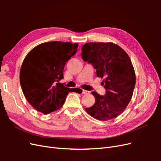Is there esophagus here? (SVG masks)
I'll list each match as a JSON object with an SVG mask.
<instances>
[{"label": "esophagus", "mask_w": 161, "mask_h": 161, "mask_svg": "<svg viewBox=\"0 0 161 161\" xmlns=\"http://www.w3.org/2000/svg\"><path fill=\"white\" fill-rule=\"evenodd\" d=\"M90 91L86 90H82V94H89Z\"/></svg>", "instance_id": "obj_1"}]
</instances>
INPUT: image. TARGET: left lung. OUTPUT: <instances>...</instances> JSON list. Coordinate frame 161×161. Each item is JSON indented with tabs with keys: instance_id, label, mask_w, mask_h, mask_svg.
<instances>
[{
	"instance_id": "8db88e82",
	"label": "left lung",
	"mask_w": 161,
	"mask_h": 161,
	"mask_svg": "<svg viewBox=\"0 0 161 161\" xmlns=\"http://www.w3.org/2000/svg\"><path fill=\"white\" fill-rule=\"evenodd\" d=\"M85 62L96 69L98 77L105 78L101 85L105 95L92 92L95 103L86 111L94 118L108 121L119 115L130 103L136 84V75L128 53L114 43H86L82 47Z\"/></svg>"
}]
</instances>
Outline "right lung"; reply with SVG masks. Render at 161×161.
<instances>
[{
    "label": "right lung",
    "mask_w": 161,
    "mask_h": 161,
    "mask_svg": "<svg viewBox=\"0 0 161 161\" xmlns=\"http://www.w3.org/2000/svg\"><path fill=\"white\" fill-rule=\"evenodd\" d=\"M78 43L49 42L27 53L20 70V84L26 99L43 114L62 108L72 89L60 83L66 62L74 56Z\"/></svg>",
    "instance_id": "right-lung-1"
}]
</instances>
